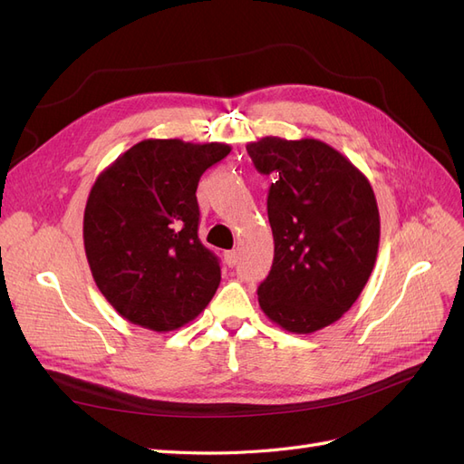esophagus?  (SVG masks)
<instances>
[{
    "label": "esophagus",
    "instance_id": "34e87169",
    "mask_svg": "<svg viewBox=\"0 0 464 464\" xmlns=\"http://www.w3.org/2000/svg\"><path fill=\"white\" fill-rule=\"evenodd\" d=\"M224 259H227V265H228V266H234V265L237 263V251H236V249L227 251V254H224Z\"/></svg>",
    "mask_w": 464,
    "mask_h": 464
}]
</instances>
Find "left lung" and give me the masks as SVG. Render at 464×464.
Instances as JSON below:
<instances>
[{"mask_svg": "<svg viewBox=\"0 0 464 464\" xmlns=\"http://www.w3.org/2000/svg\"><path fill=\"white\" fill-rule=\"evenodd\" d=\"M246 149L261 174H275L266 198L275 259L259 305L288 333H315L353 307L373 271L382 234L375 193L319 139L269 135Z\"/></svg>", "mask_w": 464, "mask_h": 464, "instance_id": "left-lung-1", "label": "left lung"}]
</instances>
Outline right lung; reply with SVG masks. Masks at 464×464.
Wrapping results in <instances>:
<instances>
[{"label":"right lung","instance_id":"add662e5","mask_svg":"<svg viewBox=\"0 0 464 464\" xmlns=\"http://www.w3.org/2000/svg\"><path fill=\"white\" fill-rule=\"evenodd\" d=\"M227 143L145 139L98 174L82 242L98 290L133 325L184 327L213 300L220 266L198 236L199 178Z\"/></svg>","mask_w":464,"mask_h":464}]
</instances>
